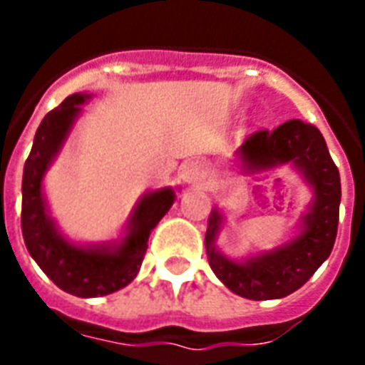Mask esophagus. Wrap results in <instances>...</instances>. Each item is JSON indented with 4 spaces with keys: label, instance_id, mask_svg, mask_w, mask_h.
Wrapping results in <instances>:
<instances>
[{
    "label": "esophagus",
    "instance_id": "34e87169",
    "mask_svg": "<svg viewBox=\"0 0 365 365\" xmlns=\"http://www.w3.org/2000/svg\"><path fill=\"white\" fill-rule=\"evenodd\" d=\"M180 176L187 183H202L206 180V166L199 159H189L180 168Z\"/></svg>",
    "mask_w": 365,
    "mask_h": 365
}]
</instances>
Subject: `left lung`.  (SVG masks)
Masks as SVG:
<instances>
[{"label": "left lung", "mask_w": 365, "mask_h": 365, "mask_svg": "<svg viewBox=\"0 0 365 365\" xmlns=\"http://www.w3.org/2000/svg\"><path fill=\"white\" fill-rule=\"evenodd\" d=\"M240 151L252 166H274L292 160L299 166L317 195L311 212L305 216V229L297 239L246 263L223 257L214 246L222 222L217 212L212 214L208 223L206 254L216 277L246 299H280L299 289L331 254L339 223V170L329 157L320 130L297 119L286 121L272 132L267 128L254 132Z\"/></svg>", "instance_id": "8db88e82"}]
</instances>
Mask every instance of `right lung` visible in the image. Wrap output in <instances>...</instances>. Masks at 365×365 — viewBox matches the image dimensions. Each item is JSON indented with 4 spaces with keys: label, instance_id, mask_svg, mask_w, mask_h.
<instances>
[{
    "label": "right lung",
    "instance_id": "obj_1",
    "mask_svg": "<svg viewBox=\"0 0 365 365\" xmlns=\"http://www.w3.org/2000/svg\"><path fill=\"white\" fill-rule=\"evenodd\" d=\"M87 98L88 94H71L48 111L37 128L22 178V237L31 257L60 289L77 297H98L134 280L148 250L149 233L170 210L174 191L160 189L143 197L130 220V231L115 250L79 248L56 233L45 210L41 180Z\"/></svg>",
    "mask_w": 365,
    "mask_h": 365
}]
</instances>
